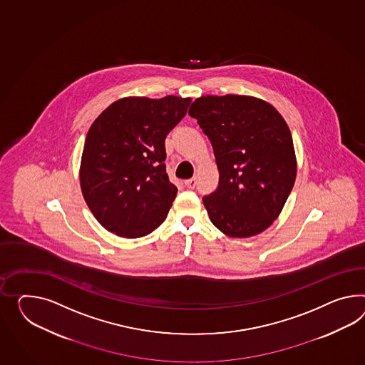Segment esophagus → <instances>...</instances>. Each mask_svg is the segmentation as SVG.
I'll use <instances>...</instances> for the list:
<instances>
[{
    "instance_id": "1",
    "label": "esophagus",
    "mask_w": 365,
    "mask_h": 365,
    "mask_svg": "<svg viewBox=\"0 0 365 365\" xmlns=\"http://www.w3.org/2000/svg\"><path fill=\"white\" fill-rule=\"evenodd\" d=\"M184 184H185V187H189V189H195V187H196L197 180L195 178H189V180L184 181Z\"/></svg>"
}]
</instances>
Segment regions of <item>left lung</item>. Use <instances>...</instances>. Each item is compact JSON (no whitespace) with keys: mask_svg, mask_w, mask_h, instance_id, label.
I'll use <instances>...</instances> for the list:
<instances>
[{"mask_svg":"<svg viewBox=\"0 0 365 365\" xmlns=\"http://www.w3.org/2000/svg\"><path fill=\"white\" fill-rule=\"evenodd\" d=\"M189 115L212 143L220 172L218 187L202 198L210 221L234 238L262 233L297 178L289 125L270 103L243 95L201 96Z\"/></svg>","mask_w":365,"mask_h":365,"instance_id":"8db88e82","label":"left lung"}]
</instances>
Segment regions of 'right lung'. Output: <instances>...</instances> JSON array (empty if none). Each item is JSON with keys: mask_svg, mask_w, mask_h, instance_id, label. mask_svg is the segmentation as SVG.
Instances as JSON below:
<instances>
[{"mask_svg": "<svg viewBox=\"0 0 365 365\" xmlns=\"http://www.w3.org/2000/svg\"><path fill=\"white\" fill-rule=\"evenodd\" d=\"M190 98H123L101 113L84 141L81 187L108 232L124 238L152 233L168 215L178 187L165 170V138Z\"/></svg>", "mask_w": 365, "mask_h": 365, "instance_id": "right-lung-1", "label": "right lung"}]
</instances>
